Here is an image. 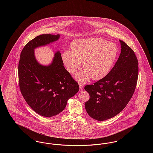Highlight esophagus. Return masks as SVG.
<instances>
[{"mask_svg":"<svg viewBox=\"0 0 153 153\" xmlns=\"http://www.w3.org/2000/svg\"><path fill=\"white\" fill-rule=\"evenodd\" d=\"M79 87H80V89H84V85L82 82L79 83Z\"/></svg>","mask_w":153,"mask_h":153,"instance_id":"esophagus-1","label":"esophagus"}]
</instances>
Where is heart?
Returning <instances> with one entry per match:
<instances>
[{
  "label": "heart",
  "mask_w": 153,
  "mask_h": 153,
  "mask_svg": "<svg viewBox=\"0 0 153 153\" xmlns=\"http://www.w3.org/2000/svg\"><path fill=\"white\" fill-rule=\"evenodd\" d=\"M72 51H65L62 55L66 69L74 74L82 64L83 69L76 76L81 82L91 77L100 80L111 72L119 57L117 44L99 38L76 39L71 44Z\"/></svg>",
  "instance_id": "b5f03b06"
}]
</instances>
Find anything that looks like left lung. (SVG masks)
<instances>
[{"label": "left lung", "instance_id": "8db88e82", "mask_svg": "<svg viewBox=\"0 0 153 153\" xmlns=\"http://www.w3.org/2000/svg\"><path fill=\"white\" fill-rule=\"evenodd\" d=\"M121 53L111 72L85 90L89 99L85 103L88 114L103 121L117 115L126 107L134 93L138 77V61L130 46L122 40Z\"/></svg>", "mask_w": 153, "mask_h": 153}]
</instances>
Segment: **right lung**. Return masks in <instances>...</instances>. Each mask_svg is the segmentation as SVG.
Here are the masks:
<instances>
[{"label": "right lung", "instance_id": "right-lung-1", "mask_svg": "<svg viewBox=\"0 0 153 153\" xmlns=\"http://www.w3.org/2000/svg\"><path fill=\"white\" fill-rule=\"evenodd\" d=\"M59 35L36 36L23 48L18 64L19 88L31 108L42 117L57 115L65 108L68 100L76 95L79 86L64 66L59 51L51 64H39L34 49L58 40Z\"/></svg>", "mask_w": 153, "mask_h": 153}]
</instances>
